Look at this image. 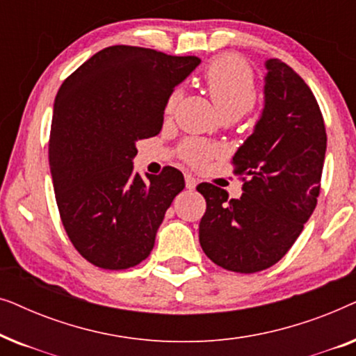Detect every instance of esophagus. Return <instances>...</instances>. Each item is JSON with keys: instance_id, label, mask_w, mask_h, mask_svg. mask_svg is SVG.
I'll return each mask as SVG.
<instances>
[{"instance_id": "esophagus-1", "label": "esophagus", "mask_w": 356, "mask_h": 356, "mask_svg": "<svg viewBox=\"0 0 356 356\" xmlns=\"http://www.w3.org/2000/svg\"><path fill=\"white\" fill-rule=\"evenodd\" d=\"M184 181H186L188 189H194L197 186V179L193 177V175H184Z\"/></svg>"}]
</instances>
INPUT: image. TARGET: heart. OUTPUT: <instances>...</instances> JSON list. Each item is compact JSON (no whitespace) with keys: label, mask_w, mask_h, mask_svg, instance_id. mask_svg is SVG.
Returning a JSON list of instances; mask_svg holds the SVG:
<instances>
[{"label":"heart","mask_w":356,"mask_h":356,"mask_svg":"<svg viewBox=\"0 0 356 356\" xmlns=\"http://www.w3.org/2000/svg\"><path fill=\"white\" fill-rule=\"evenodd\" d=\"M204 79L211 99L218 111L227 116L240 118L256 104L257 87L250 65L236 55H222L213 58L204 71ZM183 90L175 89L165 102V113H172L181 99ZM217 154L216 145L199 139H188L179 155L184 162L193 167H202Z\"/></svg>","instance_id":"heart-1"}]
</instances>
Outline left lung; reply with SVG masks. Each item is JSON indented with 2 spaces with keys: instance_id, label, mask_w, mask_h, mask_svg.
I'll return each instance as SVG.
<instances>
[{
  "instance_id": "obj_1",
  "label": "left lung",
  "mask_w": 356,
  "mask_h": 356,
  "mask_svg": "<svg viewBox=\"0 0 356 356\" xmlns=\"http://www.w3.org/2000/svg\"><path fill=\"white\" fill-rule=\"evenodd\" d=\"M266 67L264 111L232 160L241 197L228 199L211 183L197 186L207 204L199 223L202 251L240 274L269 269L293 246L318 204L327 145L308 84L277 58Z\"/></svg>"
}]
</instances>
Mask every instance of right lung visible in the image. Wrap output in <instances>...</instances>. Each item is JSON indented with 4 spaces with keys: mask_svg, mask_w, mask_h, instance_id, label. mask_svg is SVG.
<instances>
[{
    "mask_svg": "<svg viewBox=\"0 0 356 356\" xmlns=\"http://www.w3.org/2000/svg\"><path fill=\"white\" fill-rule=\"evenodd\" d=\"M201 60L143 47H106L67 76L53 110L48 160L63 227L77 252L100 269L138 266L184 188L163 167L133 173L136 143L157 136L165 102Z\"/></svg>",
    "mask_w": 356,
    "mask_h": 356,
    "instance_id": "right-lung-1",
    "label": "right lung"
}]
</instances>
